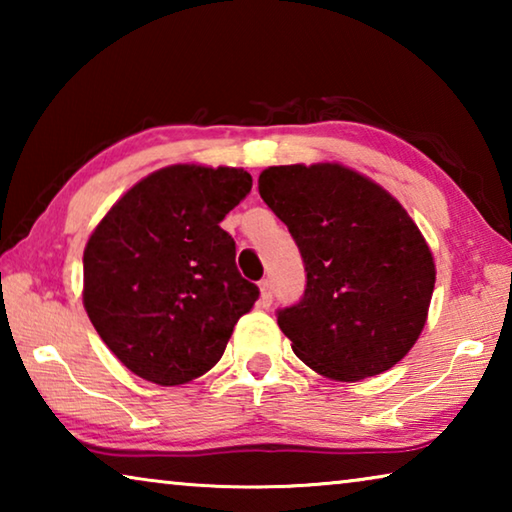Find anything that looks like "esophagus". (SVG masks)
Listing matches in <instances>:
<instances>
[{
    "instance_id": "esophagus-1",
    "label": "esophagus",
    "mask_w": 512,
    "mask_h": 512,
    "mask_svg": "<svg viewBox=\"0 0 512 512\" xmlns=\"http://www.w3.org/2000/svg\"><path fill=\"white\" fill-rule=\"evenodd\" d=\"M259 305H262V307H271V305H273L271 280H262V282H259Z\"/></svg>"
}]
</instances>
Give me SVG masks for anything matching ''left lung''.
<instances>
[{
	"mask_svg": "<svg viewBox=\"0 0 512 512\" xmlns=\"http://www.w3.org/2000/svg\"><path fill=\"white\" fill-rule=\"evenodd\" d=\"M259 196L305 262V296L277 314L296 357L334 381L375 377L402 361L436 284L431 248L402 203L339 162L268 167Z\"/></svg>",
	"mask_w": 512,
	"mask_h": 512,
	"instance_id": "left-lung-1",
	"label": "left lung"
}]
</instances>
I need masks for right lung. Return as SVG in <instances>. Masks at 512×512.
<instances>
[{
	"mask_svg": "<svg viewBox=\"0 0 512 512\" xmlns=\"http://www.w3.org/2000/svg\"><path fill=\"white\" fill-rule=\"evenodd\" d=\"M237 167L171 164L110 207L83 250V307L137 377L187 384L223 357L259 289L241 277L221 228L250 194Z\"/></svg>",
	"mask_w": 512,
	"mask_h": 512,
	"instance_id": "obj_1",
	"label": "right lung"
}]
</instances>
